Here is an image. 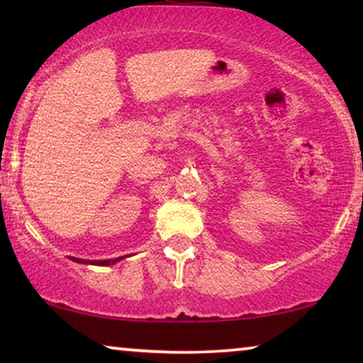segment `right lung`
<instances>
[{"label": "right lung", "instance_id": "right-lung-1", "mask_svg": "<svg viewBox=\"0 0 363 363\" xmlns=\"http://www.w3.org/2000/svg\"><path fill=\"white\" fill-rule=\"evenodd\" d=\"M76 262H91V264H97V266H108V264H113V262H117L118 259H122V257H117V259H106V261H84V259H77V257H72Z\"/></svg>", "mask_w": 363, "mask_h": 363}]
</instances>
